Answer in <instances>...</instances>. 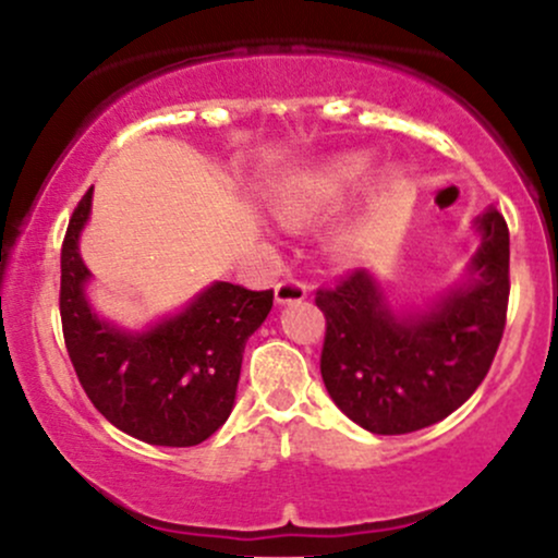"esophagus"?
I'll return each instance as SVG.
<instances>
[{"label":"esophagus","mask_w":558,"mask_h":558,"mask_svg":"<svg viewBox=\"0 0 558 558\" xmlns=\"http://www.w3.org/2000/svg\"><path fill=\"white\" fill-rule=\"evenodd\" d=\"M306 283H301L296 278H283L275 286V301L278 304H296V301L306 299Z\"/></svg>","instance_id":"obj_1"}]
</instances>
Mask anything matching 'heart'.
Listing matches in <instances>:
<instances>
[{
    "label": "heart",
    "mask_w": 558,
    "mask_h": 558,
    "mask_svg": "<svg viewBox=\"0 0 558 558\" xmlns=\"http://www.w3.org/2000/svg\"><path fill=\"white\" fill-rule=\"evenodd\" d=\"M369 172L367 155H341L291 178L275 196V213L288 226H304L343 198Z\"/></svg>",
    "instance_id": "heart-1"
}]
</instances>
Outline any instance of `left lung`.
Returning a JSON list of instances; mask_svg holds the SVG:
<instances>
[{
	"mask_svg": "<svg viewBox=\"0 0 558 558\" xmlns=\"http://www.w3.org/2000/svg\"><path fill=\"white\" fill-rule=\"evenodd\" d=\"M472 280L430 312L396 319L367 270L317 288L325 315L319 373L338 409L364 430L403 435L457 412L488 375L509 310V226L477 220Z\"/></svg>",
	"mask_w": 558,
	"mask_h": 558,
	"instance_id": "1",
	"label": "left lung"
}]
</instances>
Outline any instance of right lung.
Here are the masks:
<instances>
[{
  "label": "right lung",
  "mask_w": 558,
  "mask_h": 558,
  "mask_svg": "<svg viewBox=\"0 0 558 558\" xmlns=\"http://www.w3.org/2000/svg\"><path fill=\"white\" fill-rule=\"evenodd\" d=\"M92 189L70 217L60 254L62 336L92 403L118 430L151 446H198L228 420L248 336L272 310L270 291L215 283L181 315L141 336L101 323L83 296L78 235Z\"/></svg>",
  "instance_id": "1"
}]
</instances>
